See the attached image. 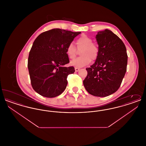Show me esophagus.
Returning a JSON list of instances; mask_svg holds the SVG:
<instances>
[{
  "label": "esophagus",
  "instance_id": "esophagus-1",
  "mask_svg": "<svg viewBox=\"0 0 146 146\" xmlns=\"http://www.w3.org/2000/svg\"><path fill=\"white\" fill-rule=\"evenodd\" d=\"M80 70V68H77V67H76L75 68V70H76V72H78V71H79Z\"/></svg>",
  "mask_w": 146,
  "mask_h": 146
}]
</instances>
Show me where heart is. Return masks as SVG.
<instances>
[{
    "label": "heart",
    "instance_id": "obj_1",
    "mask_svg": "<svg viewBox=\"0 0 146 146\" xmlns=\"http://www.w3.org/2000/svg\"><path fill=\"white\" fill-rule=\"evenodd\" d=\"M76 48L81 50V57L72 60L70 64L77 68H81L88 65L91 60H96L99 54V49L97 45L93 43L92 39L86 35H82L76 42ZM66 53L70 59H73L76 55L77 50L73 43H70L66 49Z\"/></svg>",
    "mask_w": 146,
    "mask_h": 146
}]
</instances>
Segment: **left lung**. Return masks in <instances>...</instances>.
<instances>
[{
  "label": "left lung",
  "mask_w": 146,
  "mask_h": 146,
  "mask_svg": "<svg viewBox=\"0 0 146 146\" xmlns=\"http://www.w3.org/2000/svg\"><path fill=\"white\" fill-rule=\"evenodd\" d=\"M99 54L95 63L86 70L84 80L85 89L91 95L106 97L118 90L125 76L127 55L125 45L109 29L96 35Z\"/></svg>",
  "instance_id": "8db88e82"
}]
</instances>
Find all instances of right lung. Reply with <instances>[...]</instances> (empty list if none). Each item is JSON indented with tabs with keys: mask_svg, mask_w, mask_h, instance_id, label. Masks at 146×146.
Masks as SVG:
<instances>
[{
	"mask_svg": "<svg viewBox=\"0 0 146 146\" xmlns=\"http://www.w3.org/2000/svg\"><path fill=\"white\" fill-rule=\"evenodd\" d=\"M81 32L55 28L39 35L33 42L28 59V68L33 89L44 97L61 94L67 85V76L74 72L66 49Z\"/></svg>",
	"mask_w": 146,
	"mask_h": 146,
	"instance_id": "1",
	"label": "right lung"
}]
</instances>
